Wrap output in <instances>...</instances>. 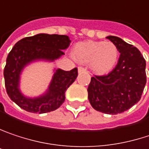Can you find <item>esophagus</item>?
Listing matches in <instances>:
<instances>
[{"instance_id": "obj_1", "label": "esophagus", "mask_w": 149, "mask_h": 149, "mask_svg": "<svg viewBox=\"0 0 149 149\" xmlns=\"http://www.w3.org/2000/svg\"><path fill=\"white\" fill-rule=\"evenodd\" d=\"M86 71V68H84L83 67H79L78 68V72L79 73H82V72H85Z\"/></svg>"}]
</instances>
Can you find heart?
Instances as JSON below:
<instances>
[{
  "mask_svg": "<svg viewBox=\"0 0 149 149\" xmlns=\"http://www.w3.org/2000/svg\"><path fill=\"white\" fill-rule=\"evenodd\" d=\"M73 57L79 63H89L96 74H104L115 67L118 59V49L112 42L87 40L77 43L72 50Z\"/></svg>",
  "mask_w": 149,
  "mask_h": 149,
  "instance_id": "b5f03b06",
  "label": "heart"
}]
</instances>
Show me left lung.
<instances>
[{
    "label": "left lung",
    "mask_w": 149,
    "mask_h": 149,
    "mask_svg": "<svg viewBox=\"0 0 149 149\" xmlns=\"http://www.w3.org/2000/svg\"><path fill=\"white\" fill-rule=\"evenodd\" d=\"M120 56L115 68L106 75H94L88 86L93 109L105 114L122 113L139 101L147 82L146 61L140 50L118 37L108 36Z\"/></svg>",
    "instance_id": "obj_1"
}]
</instances>
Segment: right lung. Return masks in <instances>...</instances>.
Returning <instances> with one entry per match:
<instances>
[{
	"label": "right lung",
	"instance_id": "obj_1",
	"mask_svg": "<svg viewBox=\"0 0 149 149\" xmlns=\"http://www.w3.org/2000/svg\"><path fill=\"white\" fill-rule=\"evenodd\" d=\"M66 35L40 33L22 38L15 44L7 57L4 68L5 86L9 98L20 108L32 113H46L59 108L65 100V92L77 75V68L70 71L57 68L47 91L39 97H26L19 89L20 74L29 63L44 60L53 62L64 55L70 45Z\"/></svg>",
	"mask_w": 149,
	"mask_h": 149
}]
</instances>
